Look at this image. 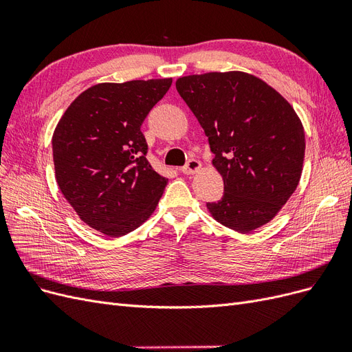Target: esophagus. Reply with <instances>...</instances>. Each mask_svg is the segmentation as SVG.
Instances as JSON below:
<instances>
[{"mask_svg":"<svg viewBox=\"0 0 352 352\" xmlns=\"http://www.w3.org/2000/svg\"><path fill=\"white\" fill-rule=\"evenodd\" d=\"M202 167V164L198 162V160H195V158H190L189 162L180 168L182 170V173H185V175H192V173H195V172H198V170Z\"/></svg>","mask_w":352,"mask_h":352,"instance_id":"34e87169","label":"esophagus"}]
</instances>
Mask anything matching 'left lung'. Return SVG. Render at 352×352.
Instances as JSON below:
<instances>
[{
    "mask_svg": "<svg viewBox=\"0 0 352 352\" xmlns=\"http://www.w3.org/2000/svg\"><path fill=\"white\" fill-rule=\"evenodd\" d=\"M208 136L225 194L207 202L223 226L248 233L269 223L300 184L305 135L282 95L243 72H210L176 80Z\"/></svg>",
    "mask_w": 352,
    "mask_h": 352,
    "instance_id": "obj_1",
    "label": "left lung"
}]
</instances>
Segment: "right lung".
<instances>
[{
  "label": "right lung",
  "instance_id": "1",
  "mask_svg": "<svg viewBox=\"0 0 352 352\" xmlns=\"http://www.w3.org/2000/svg\"><path fill=\"white\" fill-rule=\"evenodd\" d=\"M172 78L98 83L83 91L52 135L56 179L80 220L117 238L150 217L168 180L146 160L141 126Z\"/></svg>",
  "mask_w": 352,
  "mask_h": 352
}]
</instances>
